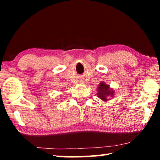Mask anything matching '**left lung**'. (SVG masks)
<instances>
[{
  "label": "left lung",
  "instance_id": "obj_1",
  "mask_svg": "<svg viewBox=\"0 0 160 160\" xmlns=\"http://www.w3.org/2000/svg\"><path fill=\"white\" fill-rule=\"evenodd\" d=\"M98 97L104 101H107V97L113 95V91L109 88V86L104 82H101L98 87Z\"/></svg>",
  "mask_w": 160,
  "mask_h": 160
}]
</instances>
